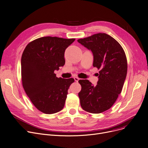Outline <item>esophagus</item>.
Returning <instances> with one entry per match:
<instances>
[{"label": "esophagus", "instance_id": "obj_1", "mask_svg": "<svg viewBox=\"0 0 148 148\" xmlns=\"http://www.w3.org/2000/svg\"><path fill=\"white\" fill-rule=\"evenodd\" d=\"M74 79H75V81L76 82H78V81H79L80 79L77 77H74Z\"/></svg>", "mask_w": 148, "mask_h": 148}]
</instances>
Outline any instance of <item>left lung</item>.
Wrapping results in <instances>:
<instances>
[{
    "label": "left lung",
    "mask_w": 148,
    "mask_h": 148,
    "mask_svg": "<svg viewBox=\"0 0 148 148\" xmlns=\"http://www.w3.org/2000/svg\"><path fill=\"white\" fill-rule=\"evenodd\" d=\"M77 41L92 52L93 66L99 69L96 86L87 79L79 81L81 106L87 112L101 113L112 106L121 92L127 71L126 56L121 45L106 33Z\"/></svg>",
    "instance_id": "obj_1"
}]
</instances>
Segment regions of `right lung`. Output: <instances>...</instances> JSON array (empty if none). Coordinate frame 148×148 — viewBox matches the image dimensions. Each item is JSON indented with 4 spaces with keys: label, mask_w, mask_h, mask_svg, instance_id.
<instances>
[{
    "label": "right lung",
    "mask_w": 148,
    "mask_h": 148,
    "mask_svg": "<svg viewBox=\"0 0 148 148\" xmlns=\"http://www.w3.org/2000/svg\"><path fill=\"white\" fill-rule=\"evenodd\" d=\"M75 38L44 37L30 42L21 58L22 86L39 111L51 114L64 106L73 78L57 77L54 73L65 63L64 51Z\"/></svg>",
    "instance_id": "1"
}]
</instances>
